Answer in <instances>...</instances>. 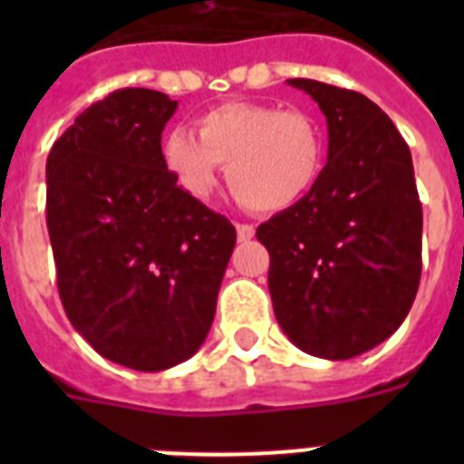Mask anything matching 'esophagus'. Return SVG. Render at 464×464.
Listing matches in <instances>:
<instances>
[{"instance_id": "obj_1", "label": "esophagus", "mask_w": 464, "mask_h": 464, "mask_svg": "<svg viewBox=\"0 0 464 464\" xmlns=\"http://www.w3.org/2000/svg\"><path fill=\"white\" fill-rule=\"evenodd\" d=\"M237 237H239V241L253 239V237H256V227L246 223H237Z\"/></svg>"}]
</instances>
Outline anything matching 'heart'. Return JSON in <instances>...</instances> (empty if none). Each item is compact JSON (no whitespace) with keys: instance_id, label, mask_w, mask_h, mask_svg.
<instances>
[{"instance_id":"1","label":"heart","mask_w":464,"mask_h":464,"mask_svg":"<svg viewBox=\"0 0 464 464\" xmlns=\"http://www.w3.org/2000/svg\"><path fill=\"white\" fill-rule=\"evenodd\" d=\"M197 136L171 130L162 146L167 169L195 199L211 195L225 165L241 204L281 211L297 204L323 171L321 130L299 111L232 102L197 118Z\"/></svg>"}]
</instances>
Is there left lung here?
<instances>
[{"label": "left lung", "instance_id": "1", "mask_svg": "<svg viewBox=\"0 0 464 464\" xmlns=\"http://www.w3.org/2000/svg\"><path fill=\"white\" fill-rule=\"evenodd\" d=\"M327 121V165L297 204L257 227L269 295L290 342L325 360L379 346L420 281L423 208L407 141L353 90L290 79Z\"/></svg>", "mask_w": 464, "mask_h": 464}]
</instances>
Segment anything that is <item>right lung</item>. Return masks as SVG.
I'll return each mask as SVG.
<instances>
[{
	"label": "right lung",
	"instance_id": "add662e5",
	"mask_svg": "<svg viewBox=\"0 0 464 464\" xmlns=\"http://www.w3.org/2000/svg\"><path fill=\"white\" fill-rule=\"evenodd\" d=\"M179 102L122 88L53 143L46 223L69 321L102 355L162 372L199 351L237 232L167 169L162 130Z\"/></svg>",
	"mask_w": 464,
	"mask_h": 464
}]
</instances>
